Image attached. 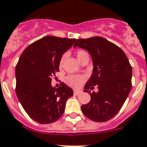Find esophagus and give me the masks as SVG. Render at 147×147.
Masks as SVG:
<instances>
[{
  "label": "esophagus",
  "mask_w": 147,
  "mask_h": 147,
  "mask_svg": "<svg viewBox=\"0 0 147 147\" xmlns=\"http://www.w3.org/2000/svg\"><path fill=\"white\" fill-rule=\"evenodd\" d=\"M80 93H81V91H80V90H74V94L75 95H78V94H80Z\"/></svg>",
  "instance_id": "esophagus-1"
}]
</instances>
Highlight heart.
I'll return each instance as SVG.
<instances>
[{"mask_svg":"<svg viewBox=\"0 0 147 147\" xmlns=\"http://www.w3.org/2000/svg\"><path fill=\"white\" fill-rule=\"evenodd\" d=\"M86 55H88V53L84 50H78L77 52V57H78V60H80L83 57H84ZM63 57H62V59H60V62H59V67H61L62 65H63ZM86 80L85 76L84 75H69L67 76L66 79H65V81L67 83L68 85H69L72 88H79L83 83Z\"/></svg>","mask_w":147,"mask_h":147,"instance_id":"obj_1","label":"heart"}]
</instances>
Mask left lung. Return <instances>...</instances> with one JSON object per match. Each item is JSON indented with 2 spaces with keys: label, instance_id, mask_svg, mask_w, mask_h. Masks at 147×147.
Returning <instances> with one entry per match:
<instances>
[{
  "label": "left lung",
  "instance_id": "1",
  "mask_svg": "<svg viewBox=\"0 0 147 147\" xmlns=\"http://www.w3.org/2000/svg\"><path fill=\"white\" fill-rule=\"evenodd\" d=\"M78 46L90 53L94 69L84 86L90 101L81 106L87 118L98 122H107L122 109L132 88V67L126 55L115 44L99 36L79 38ZM94 86L98 92L90 93Z\"/></svg>",
  "mask_w": 147,
  "mask_h": 147
}]
</instances>
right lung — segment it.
Wrapping results in <instances>:
<instances>
[{"mask_svg": "<svg viewBox=\"0 0 147 147\" xmlns=\"http://www.w3.org/2000/svg\"><path fill=\"white\" fill-rule=\"evenodd\" d=\"M76 40L46 36L28 46L18 59L15 67L16 94L26 113L38 123L57 121L64 112L67 100L74 95L64 83L56 88L51 81L59 72L62 55Z\"/></svg>", "mask_w": 147, "mask_h": 147, "instance_id": "1", "label": "right lung"}]
</instances>
